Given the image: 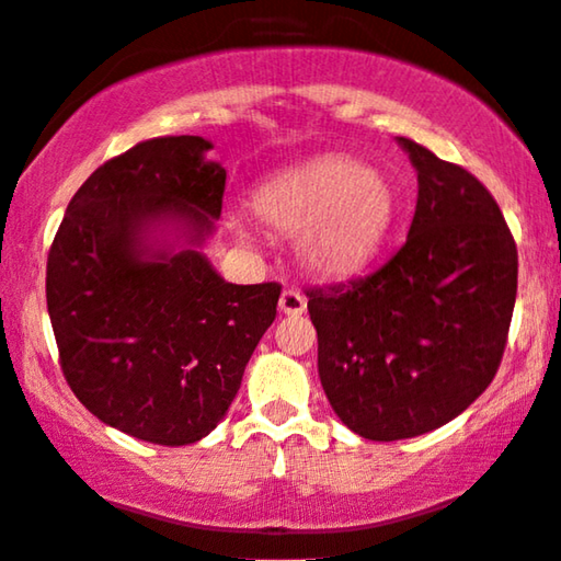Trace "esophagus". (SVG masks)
Instances as JSON below:
<instances>
[{"label":"esophagus","instance_id":"obj_1","mask_svg":"<svg viewBox=\"0 0 561 561\" xmlns=\"http://www.w3.org/2000/svg\"><path fill=\"white\" fill-rule=\"evenodd\" d=\"M279 310L285 312V316H293V318L302 316V312L308 310V300H305V295L300 293V289L287 287L279 297Z\"/></svg>","mask_w":561,"mask_h":561}]
</instances>
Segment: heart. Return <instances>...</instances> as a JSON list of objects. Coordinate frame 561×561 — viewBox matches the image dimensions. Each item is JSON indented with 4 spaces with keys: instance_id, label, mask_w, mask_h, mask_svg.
I'll return each instance as SVG.
<instances>
[{
    "instance_id": "1",
    "label": "heart",
    "mask_w": 561,
    "mask_h": 561,
    "mask_svg": "<svg viewBox=\"0 0 561 561\" xmlns=\"http://www.w3.org/2000/svg\"><path fill=\"white\" fill-rule=\"evenodd\" d=\"M261 228L276 238H300L305 266L323 276H348L369 266L400 215L390 176L348 156H318L279 171L253 192ZM236 233L245 238L243 228Z\"/></svg>"
}]
</instances>
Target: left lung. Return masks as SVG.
<instances>
[{
  "label": "left lung",
  "instance_id": "1",
  "mask_svg": "<svg viewBox=\"0 0 561 561\" xmlns=\"http://www.w3.org/2000/svg\"><path fill=\"white\" fill-rule=\"evenodd\" d=\"M398 144L417 171L408 241L377 272L308 289L320 385L369 442L442 428L488 390L518 289L511 228L480 179Z\"/></svg>",
  "mask_w": 561,
  "mask_h": 561
}]
</instances>
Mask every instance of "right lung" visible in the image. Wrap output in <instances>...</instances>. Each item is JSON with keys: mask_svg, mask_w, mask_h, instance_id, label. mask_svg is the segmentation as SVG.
<instances>
[{"mask_svg": "<svg viewBox=\"0 0 561 561\" xmlns=\"http://www.w3.org/2000/svg\"><path fill=\"white\" fill-rule=\"evenodd\" d=\"M210 148L167 136L102 163L48 253L66 382L102 423L148 444H194L222 421L282 293L230 285L199 251L226 192Z\"/></svg>", "mask_w": 561, "mask_h": 561, "instance_id": "right-lung-1", "label": "right lung"}]
</instances>
